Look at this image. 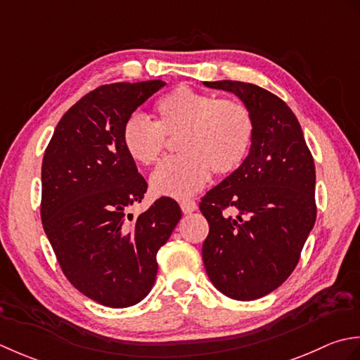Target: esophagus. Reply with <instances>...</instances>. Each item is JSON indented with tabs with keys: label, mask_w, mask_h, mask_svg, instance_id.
<instances>
[{
	"label": "esophagus",
	"mask_w": 360,
	"mask_h": 360,
	"mask_svg": "<svg viewBox=\"0 0 360 360\" xmlns=\"http://www.w3.org/2000/svg\"><path fill=\"white\" fill-rule=\"evenodd\" d=\"M180 207L185 214H191V212H194V211H197V208H199L197 207V202H194V200H181Z\"/></svg>",
	"instance_id": "obj_1"
}]
</instances>
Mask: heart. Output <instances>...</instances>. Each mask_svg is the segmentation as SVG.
Here are the masks:
<instances>
[{
  "label": "heart",
  "instance_id": "obj_1",
  "mask_svg": "<svg viewBox=\"0 0 360 360\" xmlns=\"http://www.w3.org/2000/svg\"><path fill=\"white\" fill-rule=\"evenodd\" d=\"M253 116L234 99H217L210 93L180 85L155 104V121L131 115L121 131L127 155L141 166L157 163L166 136H177L181 155L161 163L150 177L157 195L185 199L207 185L211 172L233 174L244 163L253 141Z\"/></svg>",
  "mask_w": 360,
  "mask_h": 360
}]
</instances>
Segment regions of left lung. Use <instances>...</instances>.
Returning <instances> with one entry per match:
<instances>
[{
	"mask_svg": "<svg viewBox=\"0 0 360 360\" xmlns=\"http://www.w3.org/2000/svg\"><path fill=\"white\" fill-rule=\"evenodd\" d=\"M240 98L253 116V141L236 171L202 197L210 233L202 256L211 283L240 302L261 298L297 267L317 217L315 165L289 105L264 88L203 82Z\"/></svg>",
	"mask_w": 360,
	"mask_h": 360,
	"instance_id": "obj_1",
	"label": "left lung"
}]
</instances>
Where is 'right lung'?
Listing matches in <instances>:
<instances>
[{"label":"right lung","instance_id":"1","mask_svg":"<svg viewBox=\"0 0 360 360\" xmlns=\"http://www.w3.org/2000/svg\"><path fill=\"white\" fill-rule=\"evenodd\" d=\"M166 84L101 85L58 121L43 155L40 216L58 266L75 288L108 307L141 302L155 283L157 253L181 217L160 197L143 214L148 181L122 146L129 116Z\"/></svg>","mask_w":360,"mask_h":360}]
</instances>
